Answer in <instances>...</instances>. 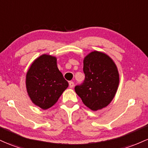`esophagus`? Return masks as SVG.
Returning <instances> with one entry per match:
<instances>
[{
	"label": "esophagus",
	"mask_w": 148,
	"mask_h": 148,
	"mask_svg": "<svg viewBox=\"0 0 148 148\" xmlns=\"http://www.w3.org/2000/svg\"><path fill=\"white\" fill-rule=\"evenodd\" d=\"M69 87L71 88H73L74 87V82H69Z\"/></svg>",
	"instance_id": "34e87169"
}]
</instances>
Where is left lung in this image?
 <instances>
[{"mask_svg":"<svg viewBox=\"0 0 148 148\" xmlns=\"http://www.w3.org/2000/svg\"><path fill=\"white\" fill-rule=\"evenodd\" d=\"M84 82L76 86L75 92L86 106L93 111L111 103L117 90L119 75L112 60L105 53L93 51L84 60Z\"/></svg>","mask_w":148,"mask_h":148,"instance_id":"left-lung-1","label":"left lung"}]
</instances>
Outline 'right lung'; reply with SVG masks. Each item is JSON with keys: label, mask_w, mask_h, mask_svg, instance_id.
I'll list each match as a JSON object with an SVG mask.
<instances>
[{"label": "right lung", "mask_w": 148, "mask_h": 148, "mask_svg": "<svg viewBox=\"0 0 148 148\" xmlns=\"http://www.w3.org/2000/svg\"><path fill=\"white\" fill-rule=\"evenodd\" d=\"M68 86L58 69L56 58L49 55H42L36 59L26 76L29 98L43 110L54 105Z\"/></svg>", "instance_id": "obj_1"}]
</instances>
